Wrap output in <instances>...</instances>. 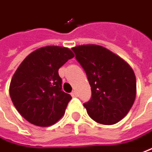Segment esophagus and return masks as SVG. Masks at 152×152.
I'll return each instance as SVG.
<instances>
[{
  "instance_id": "esophagus-1",
  "label": "esophagus",
  "mask_w": 152,
  "mask_h": 152,
  "mask_svg": "<svg viewBox=\"0 0 152 152\" xmlns=\"http://www.w3.org/2000/svg\"><path fill=\"white\" fill-rule=\"evenodd\" d=\"M70 94H71V96H72L73 98H76V97H77V96H78V94H77V92H76V90H74V91H72Z\"/></svg>"
}]
</instances>
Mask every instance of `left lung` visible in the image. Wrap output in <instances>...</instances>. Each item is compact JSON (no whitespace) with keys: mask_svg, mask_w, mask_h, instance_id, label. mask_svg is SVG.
<instances>
[{"mask_svg":"<svg viewBox=\"0 0 152 152\" xmlns=\"http://www.w3.org/2000/svg\"><path fill=\"white\" fill-rule=\"evenodd\" d=\"M91 86L92 97L84 103L95 122L115 124L129 113L136 97V78L129 64L110 50L98 45L73 48Z\"/></svg>","mask_w":152,"mask_h":152,"instance_id":"1","label":"left lung"}]
</instances>
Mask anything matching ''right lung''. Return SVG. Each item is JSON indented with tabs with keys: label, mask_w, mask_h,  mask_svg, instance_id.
<instances>
[{
	"label": "right lung",
	"mask_w": 152,
	"mask_h": 152,
	"mask_svg": "<svg viewBox=\"0 0 152 152\" xmlns=\"http://www.w3.org/2000/svg\"><path fill=\"white\" fill-rule=\"evenodd\" d=\"M73 57L67 48L47 46L32 52L20 64L9 93L17 110L28 122L48 127L63 116L71 96L62 91L58 69Z\"/></svg>",
	"instance_id": "add662e5"
}]
</instances>
